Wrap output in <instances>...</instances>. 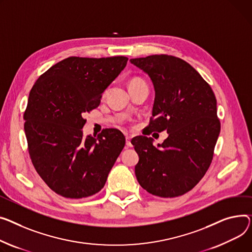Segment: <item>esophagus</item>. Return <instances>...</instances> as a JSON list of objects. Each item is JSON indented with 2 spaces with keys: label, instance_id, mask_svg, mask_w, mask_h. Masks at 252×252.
<instances>
[{
  "label": "esophagus",
  "instance_id": "1",
  "mask_svg": "<svg viewBox=\"0 0 252 252\" xmlns=\"http://www.w3.org/2000/svg\"><path fill=\"white\" fill-rule=\"evenodd\" d=\"M130 140H131V137L130 136H126V146H131V143H130Z\"/></svg>",
  "mask_w": 252,
  "mask_h": 252
}]
</instances>
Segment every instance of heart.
I'll use <instances>...</instances> for the list:
<instances>
[{
	"label": "heart",
	"instance_id": "1",
	"mask_svg": "<svg viewBox=\"0 0 252 252\" xmlns=\"http://www.w3.org/2000/svg\"><path fill=\"white\" fill-rule=\"evenodd\" d=\"M136 81H139V79H135V80H132L131 82H136ZM131 82H130V83H131Z\"/></svg>",
	"mask_w": 252,
	"mask_h": 252
}]
</instances>
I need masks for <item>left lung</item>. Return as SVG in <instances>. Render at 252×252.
I'll return each mask as SVG.
<instances>
[{
	"instance_id": "left-lung-1",
	"label": "left lung",
	"mask_w": 252,
	"mask_h": 252,
	"mask_svg": "<svg viewBox=\"0 0 252 252\" xmlns=\"http://www.w3.org/2000/svg\"><path fill=\"white\" fill-rule=\"evenodd\" d=\"M129 62L143 70L154 86L148 127L168 133L157 147L152 138L139 136L131 140L139 155L136 177L154 195H182L204 177L213 160L221 129L215 94L203 77L179 58L154 55Z\"/></svg>"
}]
</instances>
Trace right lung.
I'll list each match as a JSON object with an SVG mask.
<instances>
[{"mask_svg": "<svg viewBox=\"0 0 252 252\" xmlns=\"http://www.w3.org/2000/svg\"><path fill=\"white\" fill-rule=\"evenodd\" d=\"M127 58H66L33 85L24 130L35 170L50 189L68 198L101 190L126 138L105 128L83 137V115L100 104L102 93L126 68Z\"/></svg>", "mask_w": 252, "mask_h": 252, "instance_id": "right-lung-1", "label": "right lung"}]
</instances>
